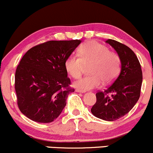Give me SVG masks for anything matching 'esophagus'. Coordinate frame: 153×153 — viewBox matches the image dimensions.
I'll return each mask as SVG.
<instances>
[{
  "mask_svg": "<svg viewBox=\"0 0 153 153\" xmlns=\"http://www.w3.org/2000/svg\"><path fill=\"white\" fill-rule=\"evenodd\" d=\"M75 91H76L77 93H85V91H82V90H79V89H76V90H75Z\"/></svg>",
  "mask_w": 153,
  "mask_h": 153,
  "instance_id": "obj_1",
  "label": "esophagus"
}]
</instances>
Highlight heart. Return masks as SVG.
<instances>
[{
    "mask_svg": "<svg viewBox=\"0 0 153 153\" xmlns=\"http://www.w3.org/2000/svg\"><path fill=\"white\" fill-rule=\"evenodd\" d=\"M79 57L71 55L65 62V68L73 78H80L85 65H89L91 74L74 82L79 90L88 91L100 85L102 82L108 84L113 82L118 75L120 60L115 53L95 40L85 42L78 49Z\"/></svg>",
    "mask_w": 153,
    "mask_h": 153,
    "instance_id": "obj_1",
    "label": "heart"
}]
</instances>
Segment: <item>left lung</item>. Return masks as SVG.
<instances>
[{
	"label": "left lung",
	"instance_id": "1",
	"mask_svg": "<svg viewBox=\"0 0 153 153\" xmlns=\"http://www.w3.org/2000/svg\"><path fill=\"white\" fill-rule=\"evenodd\" d=\"M116 51L121 63L120 73L104 92L96 93L97 101L91 108L94 116L114 121L128 114L140 95L143 73L137 56L130 48L116 40L105 41ZM110 94V97L107 95Z\"/></svg>",
	"mask_w": 153,
	"mask_h": 153
}]
</instances>
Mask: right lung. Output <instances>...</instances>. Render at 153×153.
Instances as JSON below:
<instances>
[{"instance_id": "add662e5", "label": "right lung", "mask_w": 153, "mask_h": 153, "mask_svg": "<svg viewBox=\"0 0 153 153\" xmlns=\"http://www.w3.org/2000/svg\"><path fill=\"white\" fill-rule=\"evenodd\" d=\"M81 40H51L33 47L24 55L15 75L18 105L37 123L56 120L66 105L69 88L65 62Z\"/></svg>"}]
</instances>
